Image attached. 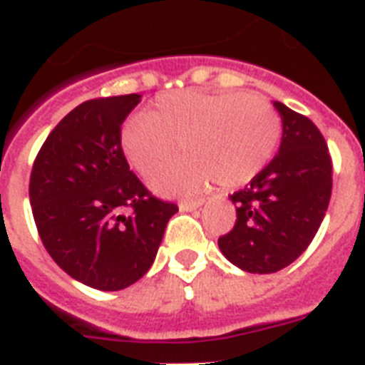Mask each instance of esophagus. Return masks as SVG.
<instances>
[{"mask_svg":"<svg viewBox=\"0 0 365 365\" xmlns=\"http://www.w3.org/2000/svg\"><path fill=\"white\" fill-rule=\"evenodd\" d=\"M205 201L203 200H194V201H180L179 203V209L182 210V212H190V210H195L200 209L201 205H203Z\"/></svg>","mask_w":365,"mask_h":365,"instance_id":"obj_1","label":"esophagus"}]
</instances>
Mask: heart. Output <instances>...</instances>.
Wrapping results in <instances>:
<instances>
[{"label": "heart", "instance_id": "obj_1", "mask_svg": "<svg viewBox=\"0 0 365 365\" xmlns=\"http://www.w3.org/2000/svg\"><path fill=\"white\" fill-rule=\"evenodd\" d=\"M282 135V119L267 98L246 93L177 91L123 126L128 164L147 175L186 150L185 158L149 179L158 194H195L212 182L246 185L269 164Z\"/></svg>", "mask_w": 365, "mask_h": 365}]
</instances>
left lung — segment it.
<instances>
[{
    "mask_svg": "<svg viewBox=\"0 0 365 365\" xmlns=\"http://www.w3.org/2000/svg\"><path fill=\"white\" fill-rule=\"evenodd\" d=\"M282 117L278 155L244 190L233 230L218 239L220 252L244 272L272 274L304 254L327 215L332 160L327 141L308 117L274 102Z\"/></svg>",
    "mask_w": 365,
    "mask_h": 365,
    "instance_id": "1",
    "label": "left lung"
}]
</instances>
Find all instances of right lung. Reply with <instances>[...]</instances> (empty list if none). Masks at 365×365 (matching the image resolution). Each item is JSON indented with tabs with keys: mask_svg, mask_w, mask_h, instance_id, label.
<instances>
[{
	"mask_svg": "<svg viewBox=\"0 0 365 365\" xmlns=\"http://www.w3.org/2000/svg\"><path fill=\"white\" fill-rule=\"evenodd\" d=\"M140 101L132 93L74 108L42 143L29 180L48 254L71 278L98 291H121L143 278L179 210L153 197L123 155L121 125Z\"/></svg>",
	"mask_w": 365,
	"mask_h": 365,
	"instance_id": "right-lung-1",
	"label": "right lung"
}]
</instances>
